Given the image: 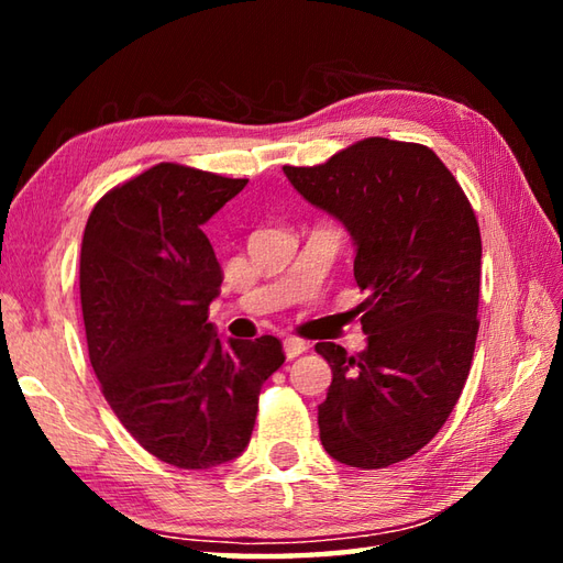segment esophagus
<instances>
[{
  "label": "esophagus",
  "mask_w": 563,
  "mask_h": 563,
  "mask_svg": "<svg viewBox=\"0 0 563 563\" xmlns=\"http://www.w3.org/2000/svg\"><path fill=\"white\" fill-rule=\"evenodd\" d=\"M283 349H285V355H288V357H297V355H302L307 351V343L302 339H297V336H285Z\"/></svg>",
  "instance_id": "34e87169"
}]
</instances>
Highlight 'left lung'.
<instances>
[{
	"instance_id": "8db88e82",
	"label": "left lung",
	"mask_w": 563,
	"mask_h": 563,
	"mask_svg": "<svg viewBox=\"0 0 563 563\" xmlns=\"http://www.w3.org/2000/svg\"><path fill=\"white\" fill-rule=\"evenodd\" d=\"M312 206L345 224L367 300V349L314 351L331 365L319 438L333 460L382 470L445 426L479 333L482 234L457 178L416 142L365 137L317 166H283Z\"/></svg>"
}]
</instances>
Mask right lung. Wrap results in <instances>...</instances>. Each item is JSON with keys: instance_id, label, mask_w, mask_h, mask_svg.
<instances>
[{"instance_id": "obj_1", "label": "right lung", "mask_w": 563, "mask_h": 563, "mask_svg": "<svg viewBox=\"0 0 563 563\" xmlns=\"http://www.w3.org/2000/svg\"><path fill=\"white\" fill-rule=\"evenodd\" d=\"M246 181L162 162L111 188L81 239V314L103 397L178 470L239 457L263 382L285 363L275 336L227 349L208 321L222 268L202 224Z\"/></svg>"}]
</instances>
